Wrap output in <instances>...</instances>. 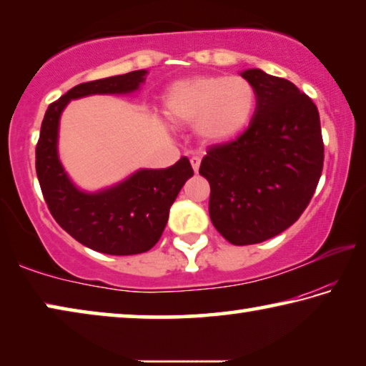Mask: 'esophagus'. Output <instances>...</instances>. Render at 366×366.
I'll return each instance as SVG.
<instances>
[{"label":"esophagus","mask_w":366,"mask_h":366,"mask_svg":"<svg viewBox=\"0 0 366 366\" xmlns=\"http://www.w3.org/2000/svg\"><path fill=\"white\" fill-rule=\"evenodd\" d=\"M200 163H202L200 157H192V158H190V164H192V168H194L195 172L198 171V168H200Z\"/></svg>","instance_id":"esophagus-1"}]
</instances>
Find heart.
<instances>
[{
  "label": "heart",
  "instance_id": "obj_1",
  "mask_svg": "<svg viewBox=\"0 0 366 366\" xmlns=\"http://www.w3.org/2000/svg\"><path fill=\"white\" fill-rule=\"evenodd\" d=\"M164 107L171 119L195 124L203 137L221 142L249 126L257 94L245 77L198 76L172 84L166 92Z\"/></svg>",
  "mask_w": 366,
  "mask_h": 366
}]
</instances>
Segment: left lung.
<instances>
[{
  "mask_svg": "<svg viewBox=\"0 0 366 366\" xmlns=\"http://www.w3.org/2000/svg\"><path fill=\"white\" fill-rule=\"evenodd\" d=\"M257 94L244 134L208 148L200 174L209 182V218L234 245H252L300 218L323 171L325 145L312 98L262 69L242 72Z\"/></svg>",
  "mask_w": 366,
  "mask_h": 366,
  "instance_id": "1",
  "label": "left lung"
}]
</instances>
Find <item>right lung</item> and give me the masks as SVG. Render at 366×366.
Masks as SVG:
<instances>
[{
    "instance_id": "add662e5",
    "label": "right lung",
    "mask_w": 366,
    "mask_h": 366,
    "mask_svg": "<svg viewBox=\"0 0 366 366\" xmlns=\"http://www.w3.org/2000/svg\"><path fill=\"white\" fill-rule=\"evenodd\" d=\"M145 76L147 71L142 69L76 85L48 107L35 148L36 176L49 213L77 242L107 255L150 250L194 169L182 157L171 168L140 169L114 187L86 194L71 182L58 158L59 117L71 100L97 94H131L139 90Z\"/></svg>"
}]
</instances>
